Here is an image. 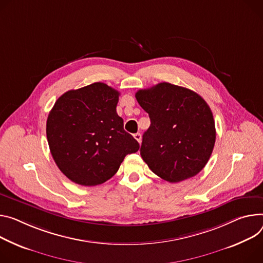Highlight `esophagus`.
<instances>
[{
  "label": "esophagus",
  "mask_w": 263,
  "mask_h": 263,
  "mask_svg": "<svg viewBox=\"0 0 263 263\" xmlns=\"http://www.w3.org/2000/svg\"><path fill=\"white\" fill-rule=\"evenodd\" d=\"M134 138L139 142V144H140V142H141V134L140 133H136V134H134Z\"/></svg>",
  "instance_id": "34e87169"
}]
</instances>
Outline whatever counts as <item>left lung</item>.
I'll return each mask as SVG.
<instances>
[{
	"label": "left lung",
	"instance_id": "1",
	"mask_svg": "<svg viewBox=\"0 0 263 263\" xmlns=\"http://www.w3.org/2000/svg\"><path fill=\"white\" fill-rule=\"evenodd\" d=\"M135 98L150 117L140 155L150 170L169 182L197 175L213 152L216 130L213 113L196 92L159 83Z\"/></svg>",
	"mask_w": 263,
	"mask_h": 263
}]
</instances>
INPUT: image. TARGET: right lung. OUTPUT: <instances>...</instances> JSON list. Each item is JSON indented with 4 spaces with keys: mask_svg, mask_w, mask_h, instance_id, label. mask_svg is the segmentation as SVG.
Returning <instances> with one entry per match:
<instances>
[{
    "mask_svg": "<svg viewBox=\"0 0 263 263\" xmlns=\"http://www.w3.org/2000/svg\"><path fill=\"white\" fill-rule=\"evenodd\" d=\"M119 92L104 83L70 90L58 99L46 124L51 155L62 173L81 185L101 184L139 144L116 113Z\"/></svg>",
    "mask_w": 263,
    "mask_h": 263,
    "instance_id": "add662e5",
    "label": "right lung"
}]
</instances>
